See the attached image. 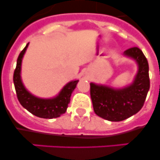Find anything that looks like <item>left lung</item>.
<instances>
[{
  "label": "left lung",
  "instance_id": "left-lung-1",
  "mask_svg": "<svg viewBox=\"0 0 160 160\" xmlns=\"http://www.w3.org/2000/svg\"><path fill=\"white\" fill-rule=\"evenodd\" d=\"M124 55L136 60L139 67L134 81L122 89L90 83V97L94 112L110 121H121L142 109L150 88L148 60L137 47L124 51Z\"/></svg>",
  "mask_w": 160,
  "mask_h": 160
}]
</instances>
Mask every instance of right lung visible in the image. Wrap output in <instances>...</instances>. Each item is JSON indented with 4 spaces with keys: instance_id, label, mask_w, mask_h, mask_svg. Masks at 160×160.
I'll return each mask as SVG.
<instances>
[{
    "instance_id": "right-lung-1",
    "label": "right lung",
    "mask_w": 160,
    "mask_h": 160,
    "mask_svg": "<svg viewBox=\"0 0 160 160\" xmlns=\"http://www.w3.org/2000/svg\"><path fill=\"white\" fill-rule=\"evenodd\" d=\"M28 43L22 50L17 62V67L13 74V82L15 86L17 96L22 106L28 111L41 118L52 119L60 117L67 111L70 103L71 93L75 89L78 80L70 82L63 87L58 96L51 99H43L33 96L23 86L20 78L21 62Z\"/></svg>"
}]
</instances>
